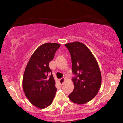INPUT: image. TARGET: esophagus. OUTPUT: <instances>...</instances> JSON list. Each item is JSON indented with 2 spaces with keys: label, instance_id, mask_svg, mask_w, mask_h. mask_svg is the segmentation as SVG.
Segmentation results:
<instances>
[{
  "label": "esophagus",
  "instance_id": "1",
  "mask_svg": "<svg viewBox=\"0 0 123 123\" xmlns=\"http://www.w3.org/2000/svg\"><path fill=\"white\" fill-rule=\"evenodd\" d=\"M65 81V78H62L61 79H60L59 80V83L61 85H63Z\"/></svg>",
  "mask_w": 123,
  "mask_h": 123
}]
</instances>
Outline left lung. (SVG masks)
Returning a JSON list of instances; mask_svg holds the SVG:
<instances>
[{
  "label": "left lung",
  "instance_id": "1",
  "mask_svg": "<svg viewBox=\"0 0 123 123\" xmlns=\"http://www.w3.org/2000/svg\"><path fill=\"white\" fill-rule=\"evenodd\" d=\"M71 55L72 72L76 77L72 79L73 92L68 96L71 101L84 104L92 100L101 85V74L93 54L79 41L66 43Z\"/></svg>",
  "mask_w": 123,
  "mask_h": 123
}]
</instances>
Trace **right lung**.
<instances>
[{"label": "right lung", "mask_w": 123, "mask_h": 123, "mask_svg": "<svg viewBox=\"0 0 123 123\" xmlns=\"http://www.w3.org/2000/svg\"><path fill=\"white\" fill-rule=\"evenodd\" d=\"M60 46L59 43H51L41 45L32 55L25 70L23 91L30 102L37 108L50 106L56 94L55 81L49 64ZM49 73L51 75L48 76Z\"/></svg>", "instance_id": "obj_1"}]
</instances>
